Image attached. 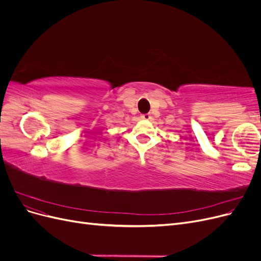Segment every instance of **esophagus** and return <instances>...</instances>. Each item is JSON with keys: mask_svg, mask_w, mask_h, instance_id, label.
I'll list each match as a JSON object with an SVG mask.
<instances>
[{"mask_svg": "<svg viewBox=\"0 0 261 261\" xmlns=\"http://www.w3.org/2000/svg\"><path fill=\"white\" fill-rule=\"evenodd\" d=\"M140 117L143 118V120H150V118H151V115H150L149 113H146V114H141Z\"/></svg>", "mask_w": 261, "mask_h": 261, "instance_id": "obj_1", "label": "esophagus"}]
</instances>
